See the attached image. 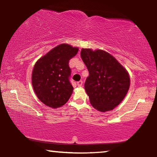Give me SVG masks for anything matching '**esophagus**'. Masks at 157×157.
<instances>
[{"instance_id":"obj_1","label":"esophagus","mask_w":157,"mask_h":157,"mask_svg":"<svg viewBox=\"0 0 157 157\" xmlns=\"http://www.w3.org/2000/svg\"><path fill=\"white\" fill-rule=\"evenodd\" d=\"M77 84H78V86H81L82 85V84H83V82H82V80H80V81H79V82H77Z\"/></svg>"}]
</instances>
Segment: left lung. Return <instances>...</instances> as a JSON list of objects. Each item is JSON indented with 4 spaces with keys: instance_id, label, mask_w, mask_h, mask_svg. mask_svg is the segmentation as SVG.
<instances>
[{
    "instance_id": "1",
    "label": "left lung",
    "mask_w": 157,
    "mask_h": 157,
    "mask_svg": "<svg viewBox=\"0 0 157 157\" xmlns=\"http://www.w3.org/2000/svg\"><path fill=\"white\" fill-rule=\"evenodd\" d=\"M81 57L89 73L84 88L91 105L101 112L112 110L129 90L130 79L126 69L104 50L82 48Z\"/></svg>"
}]
</instances>
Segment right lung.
Masks as SVG:
<instances>
[{"instance_id":"obj_1","label":"right lung","mask_w":157,"mask_h":157,"mask_svg":"<svg viewBox=\"0 0 157 157\" xmlns=\"http://www.w3.org/2000/svg\"><path fill=\"white\" fill-rule=\"evenodd\" d=\"M78 52V48L60 44L35 63L32 83L37 97L44 104L57 108L69 100L73 87L70 82L71 70L68 63Z\"/></svg>"}]
</instances>
